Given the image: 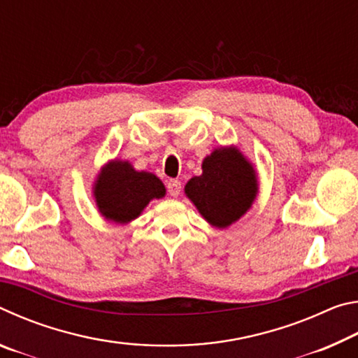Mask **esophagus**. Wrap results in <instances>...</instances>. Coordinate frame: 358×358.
Here are the masks:
<instances>
[{
    "instance_id": "34e87169",
    "label": "esophagus",
    "mask_w": 358,
    "mask_h": 358,
    "mask_svg": "<svg viewBox=\"0 0 358 358\" xmlns=\"http://www.w3.org/2000/svg\"><path fill=\"white\" fill-rule=\"evenodd\" d=\"M167 191H169V194H171L172 197H178L180 192H181V183H180L178 180H169Z\"/></svg>"
}]
</instances>
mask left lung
<instances>
[{"instance_id":"8db88e82","label":"left lung","mask_w":358,"mask_h":358,"mask_svg":"<svg viewBox=\"0 0 358 358\" xmlns=\"http://www.w3.org/2000/svg\"><path fill=\"white\" fill-rule=\"evenodd\" d=\"M185 194L210 226L226 229L251 210L257 172L238 147H217L203 157L202 175L187 181Z\"/></svg>"}]
</instances>
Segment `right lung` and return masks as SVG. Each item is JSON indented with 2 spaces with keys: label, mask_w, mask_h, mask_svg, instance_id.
<instances>
[{
  "label": "right lung",
  "mask_w": 358,
  "mask_h": 358,
  "mask_svg": "<svg viewBox=\"0 0 358 358\" xmlns=\"http://www.w3.org/2000/svg\"><path fill=\"white\" fill-rule=\"evenodd\" d=\"M166 196V186L155 173L136 171L129 161L110 159L93 183V197L106 221L124 226L137 220L153 199Z\"/></svg>",
  "instance_id": "1"
}]
</instances>
